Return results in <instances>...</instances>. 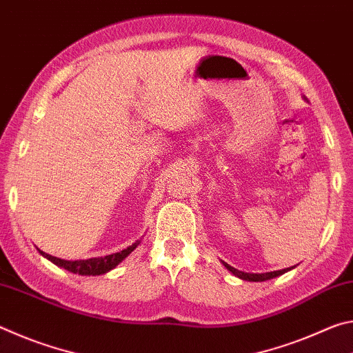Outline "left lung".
Listing matches in <instances>:
<instances>
[{
  "label": "left lung",
  "mask_w": 353,
  "mask_h": 353,
  "mask_svg": "<svg viewBox=\"0 0 353 353\" xmlns=\"http://www.w3.org/2000/svg\"><path fill=\"white\" fill-rule=\"evenodd\" d=\"M232 272H234L236 277H240L243 280H249V282H263V280L272 277V272H266V274H244V272H240V271H236V270H234ZM274 276H277V272H274Z\"/></svg>",
  "instance_id": "8db88e82"
}]
</instances>
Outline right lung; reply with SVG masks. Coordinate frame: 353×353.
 I'll use <instances>...</instances> for the list:
<instances>
[{
  "label": "right lung",
  "mask_w": 353,
  "mask_h": 353,
  "mask_svg": "<svg viewBox=\"0 0 353 353\" xmlns=\"http://www.w3.org/2000/svg\"><path fill=\"white\" fill-rule=\"evenodd\" d=\"M137 248V243L132 244V246L121 250V252H117L113 255H107V256H101V259H90V260H79V261H68V260H62L57 259V256H52L50 254H45L48 260H51L54 265L63 268L73 274H79V276H101V274H105L112 271L113 268H117L119 263H121L126 256L132 252V250Z\"/></svg>",
  "instance_id": "1"
}]
</instances>
